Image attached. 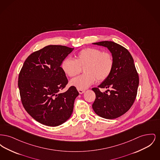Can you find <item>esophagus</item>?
I'll list each match as a JSON object with an SVG mask.
<instances>
[{"mask_svg":"<svg viewBox=\"0 0 160 160\" xmlns=\"http://www.w3.org/2000/svg\"><path fill=\"white\" fill-rule=\"evenodd\" d=\"M78 91L80 94H82L85 92V91L84 90H82V89H78Z\"/></svg>","mask_w":160,"mask_h":160,"instance_id":"34e87169","label":"esophagus"}]
</instances>
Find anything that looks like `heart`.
I'll return each instance as SVG.
<instances>
[{
  "label": "heart",
  "mask_w": 160,
  "mask_h": 160,
  "mask_svg": "<svg viewBox=\"0 0 160 160\" xmlns=\"http://www.w3.org/2000/svg\"><path fill=\"white\" fill-rule=\"evenodd\" d=\"M114 65L112 54L97 48H86L76 55V59L66 58L62 61L63 71L70 77L76 76L83 68L86 74L72 79L70 84L77 89L84 90L97 79L102 82L110 75Z\"/></svg>",
  "instance_id": "1"
}]
</instances>
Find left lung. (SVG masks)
<instances>
[{
    "mask_svg": "<svg viewBox=\"0 0 160 160\" xmlns=\"http://www.w3.org/2000/svg\"><path fill=\"white\" fill-rule=\"evenodd\" d=\"M107 47L114 59L113 68L109 77L98 88L92 90L96 98L92 104L95 113L108 119L117 118L128 111L133 104L139 83V78L133 58L128 50L113 41L93 43ZM99 88H111L110 94L101 92Z\"/></svg>",
    "mask_w": 160,
    "mask_h": 160,
    "instance_id": "8db88e82",
    "label": "left lung"
}]
</instances>
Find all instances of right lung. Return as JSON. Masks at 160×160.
Instances as JSON below:
<instances>
[{
    "label": "right lung",
    "mask_w": 160,
    "mask_h": 160,
    "mask_svg": "<svg viewBox=\"0 0 160 160\" xmlns=\"http://www.w3.org/2000/svg\"><path fill=\"white\" fill-rule=\"evenodd\" d=\"M73 50L67 46H46L29 55L20 72L18 86L23 107L45 125H60L72 113L79 94L76 88L72 86L63 93L60 91L68 82L61 65Z\"/></svg>",
    "instance_id": "add662e5"
}]
</instances>
